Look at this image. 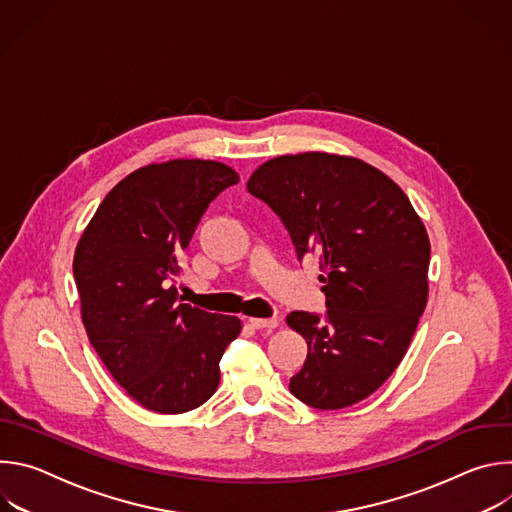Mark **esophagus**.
<instances>
[{"instance_id":"1","label":"esophagus","mask_w":512,"mask_h":512,"mask_svg":"<svg viewBox=\"0 0 512 512\" xmlns=\"http://www.w3.org/2000/svg\"><path fill=\"white\" fill-rule=\"evenodd\" d=\"M253 328H257V330H261V328H269V330H273V328H277V320L275 318H249L247 320Z\"/></svg>"}]
</instances>
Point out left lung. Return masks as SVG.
I'll use <instances>...</instances> for the list:
<instances>
[{
    "mask_svg": "<svg viewBox=\"0 0 512 512\" xmlns=\"http://www.w3.org/2000/svg\"><path fill=\"white\" fill-rule=\"evenodd\" d=\"M247 190L287 227L298 257L320 255L326 320L291 312L308 342L289 391L330 411L373 395L399 367L425 310L429 237L407 194L350 156L304 152L261 164Z\"/></svg>",
    "mask_w": 512,
    "mask_h": 512,
    "instance_id": "8db88e82",
    "label": "left lung"
}]
</instances>
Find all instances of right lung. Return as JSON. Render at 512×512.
I'll use <instances>...</instances> for the list:
<instances>
[{"mask_svg": "<svg viewBox=\"0 0 512 512\" xmlns=\"http://www.w3.org/2000/svg\"><path fill=\"white\" fill-rule=\"evenodd\" d=\"M239 174L214 160H168L125 176L83 231L72 271L89 342L125 393L154 413L206 403L237 316L178 302L172 281L206 206Z\"/></svg>", "mask_w": 512, "mask_h": 512, "instance_id": "obj_1", "label": "right lung"}]
</instances>
